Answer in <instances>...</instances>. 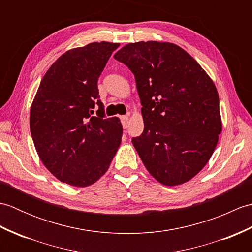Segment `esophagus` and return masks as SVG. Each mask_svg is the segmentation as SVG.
<instances>
[{"mask_svg":"<svg viewBox=\"0 0 252 252\" xmlns=\"http://www.w3.org/2000/svg\"><path fill=\"white\" fill-rule=\"evenodd\" d=\"M120 119H121V123H122L123 127H125V129H126L127 122H129V117H127V116H121Z\"/></svg>","mask_w":252,"mask_h":252,"instance_id":"esophagus-1","label":"esophagus"}]
</instances>
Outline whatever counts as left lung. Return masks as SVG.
<instances>
[{"mask_svg":"<svg viewBox=\"0 0 252 252\" xmlns=\"http://www.w3.org/2000/svg\"><path fill=\"white\" fill-rule=\"evenodd\" d=\"M115 58L135 77L144 131L132 143L145 168L165 186L190 181L211 158L222 132L212 79L170 42L129 43Z\"/></svg>","mask_w":252,"mask_h":252,"instance_id":"left-lung-1","label":"left lung"}]
</instances>
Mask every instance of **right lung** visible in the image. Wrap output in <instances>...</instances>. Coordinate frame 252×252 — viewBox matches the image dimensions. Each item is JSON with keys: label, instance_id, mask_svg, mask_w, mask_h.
<instances>
[{"label": "right lung", "instance_id": "obj_1", "mask_svg": "<svg viewBox=\"0 0 252 252\" xmlns=\"http://www.w3.org/2000/svg\"><path fill=\"white\" fill-rule=\"evenodd\" d=\"M119 45L92 42L63 53L44 74L32 101L30 131L36 153L57 180L71 186L98 181L121 144L120 119L105 118L97 88Z\"/></svg>", "mask_w": 252, "mask_h": 252}]
</instances>
